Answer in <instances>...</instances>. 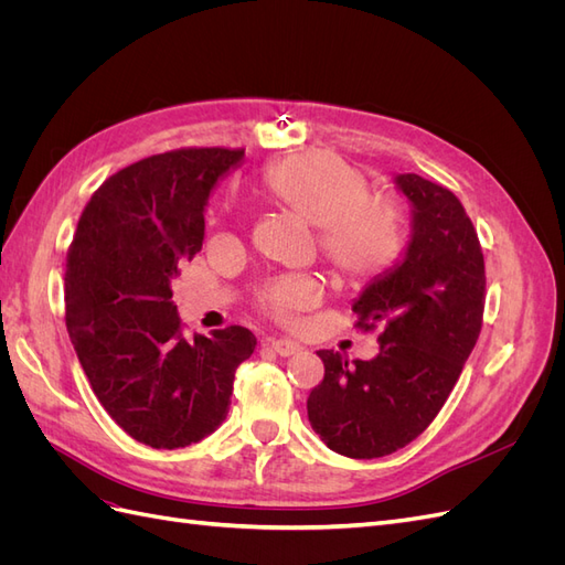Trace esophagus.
I'll list each match as a JSON object with an SVG mask.
<instances>
[{
    "label": "esophagus",
    "instance_id": "34e87169",
    "mask_svg": "<svg viewBox=\"0 0 565 565\" xmlns=\"http://www.w3.org/2000/svg\"><path fill=\"white\" fill-rule=\"evenodd\" d=\"M268 347H270L273 353H278V355H282V358H287V355H292V353L299 351L297 341L285 339V337H282V339H268Z\"/></svg>",
    "mask_w": 565,
    "mask_h": 565
}]
</instances>
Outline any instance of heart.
<instances>
[{"mask_svg":"<svg viewBox=\"0 0 565 565\" xmlns=\"http://www.w3.org/2000/svg\"><path fill=\"white\" fill-rule=\"evenodd\" d=\"M264 193L280 207L318 228V243L341 278L367 282L384 276L407 245V221L401 204L367 193L363 169L332 152L285 160L262 177ZM278 316L303 311L320 299L313 278L292 273L273 280L264 295Z\"/></svg>","mask_w":565,"mask_h":565,"instance_id":"b5f03b06","label":"heart"}]
</instances>
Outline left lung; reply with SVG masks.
<instances>
[{
  "mask_svg": "<svg viewBox=\"0 0 565 565\" xmlns=\"http://www.w3.org/2000/svg\"><path fill=\"white\" fill-rule=\"evenodd\" d=\"M393 183L409 202V241L351 303L361 328H382L380 353L349 363L318 351L324 377L306 401L324 446L353 459L396 452L434 422L483 320V252L461 202L417 174Z\"/></svg>",
  "mask_w": 565,
  "mask_h": 565,
  "instance_id": "obj_1",
  "label": "left lung"
}]
</instances>
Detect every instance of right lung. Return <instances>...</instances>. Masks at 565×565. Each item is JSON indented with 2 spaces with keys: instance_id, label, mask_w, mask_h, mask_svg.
<instances>
[{
  "instance_id": "1",
  "label": "right lung",
  "mask_w": 565,
  "mask_h": 565,
  "mask_svg": "<svg viewBox=\"0 0 565 565\" xmlns=\"http://www.w3.org/2000/svg\"><path fill=\"white\" fill-rule=\"evenodd\" d=\"M245 150L188 148L100 183L65 268V324L106 413L143 446L185 448L226 419L256 337L241 324L181 334L172 282L204 241V207Z\"/></svg>"
}]
</instances>
